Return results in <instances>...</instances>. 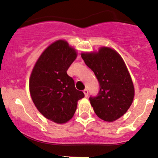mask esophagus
<instances>
[{"label":"esophagus","instance_id":"1","mask_svg":"<svg viewBox=\"0 0 158 158\" xmlns=\"http://www.w3.org/2000/svg\"><path fill=\"white\" fill-rule=\"evenodd\" d=\"M83 93H84L85 97H88V94H89V91H88V89H84V90H83Z\"/></svg>","mask_w":158,"mask_h":158}]
</instances>
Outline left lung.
Masks as SVG:
<instances>
[{
  "label": "left lung",
  "mask_w": 158,
  "mask_h": 158,
  "mask_svg": "<svg viewBox=\"0 0 158 158\" xmlns=\"http://www.w3.org/2000/svg\"><path fill=\"white\" fill-rule=\"evenodd\" d=\"M81 57L94 72L100 85L97 96H90L91 106L101 119L114 122L127 112L133 102L134 86L119 54L108 48Z\"/></svg>",
  "instance_id": "left-lung-1"
}]
</instances>
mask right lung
<instances>
[{
	"instance_id": "obj_1",
	"label": "right lung",
	"mask_w": 158,
	"mask_h": 158,
	"mask_svg": "<svg viewBox=\"0 0 158 158\" xmlns=\"http://www.w3.org/2000/svg\"><path fill=\"white\" fill-rule=\"evenodd\" d=\"M77 57L67 42L58 40L48 47L35 64L29 81L32 100L44 117L58 124L71 119L83 91L67 71Z\"/></svg>"
}]
</instances>
